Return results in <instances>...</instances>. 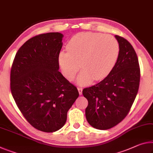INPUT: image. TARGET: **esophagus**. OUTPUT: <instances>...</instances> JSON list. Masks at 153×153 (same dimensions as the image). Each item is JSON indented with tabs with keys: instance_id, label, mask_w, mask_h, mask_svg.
Instances as JSON below:
<instances>
[{
	"instance_id": "obj_1",
	"label": "esophagus",
	"mask_w": 153,
	"mask_h": 153,
	"mask_svg": "<svg viewBox=\"0 0 153 153\" xmlns=\"http://www.w3.org/2000/svg\"><path fill=\"white\" fill-rule=\"evenodd\" d=\"M77 90H78L79 94L81 95V94H82V90H83V88H79V87H78V88H77Z\"/></svg>"
}]
</instances>
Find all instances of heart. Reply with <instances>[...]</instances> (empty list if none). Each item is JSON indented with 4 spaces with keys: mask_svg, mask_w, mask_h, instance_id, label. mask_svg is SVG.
Listing matches in <instances>:
<instances>
[{
    "mask_svg": "<svg viewBox=\"0 0 153 153\" xmlns=\"http://www.w3.org/2000/svg\"><path fill=\"white\" fill-rule=\"evenodd\" d=\"M67 52H61L59 61L62 74L71 79L83 69L77 82L89 83L93 78L99 81L105 78L114 67L119 55L120 47L113 36L102 33H80L74 36L67 45Z\"/></svg>",
    "mask_w": 153,
    "mask_h": 153,
    "instance_id": "heart-1",
    "label": "heart"
}]
</instances>
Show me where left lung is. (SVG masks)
<instances>
[{
  "label": "left lung",
  "instance_id": "left-lung-1",
  "mask_svg": "<svg viewBox=\"0 0 153 153\" xmlns=\"http://www.w3.org/2000/svg\"><path fill=\"white\" fill-rule=\"evenodd\" d=\"M115 37L120 52L112 71L99 83L82 91L88 101L86 120L92 127L100 130L112 128L124 119L139 89L140 69L135 51L125 38Z\"/></svg>",
  "mask_w": 153,
  "mask_h": 153
}]
</instances>
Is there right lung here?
<instances>
[{"label":"right lung","mask_w":153,"mask_h":153,"mask_svg":"<svg viewBox=\"0 0 153 153\" xmlns=\"http://www.w3.org/2000/svg\"><path fill=\"white\" fill-rule=\"evenodd\" d=\"M62 37L60 33H48L28 39L16 53L11 69L16 105L28 122L43 132L63 127L79 96L76 87L59 71Z\"/></svg>","instance_id":"add662e5"}]
</instances>
